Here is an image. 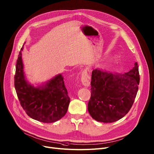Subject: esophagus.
Wrapping results in <instances>:
<instances>
[{
  "label": "esophagus",
  "instance_id": "obj_1",
  "mask_svg": "<svg viewBox=\"0 0 154 154\" xmlns=\"http://www.w3.org/2000/svg\"><path fill=\"white\" fill-rule=\"evenodd\" d=\"M81 82L82 83V84L85 87H88L90 85L91 78L88 75V74L86 71H83L81 74Z\"/></svg>",
  "mask_w": 154,
  "mask_h": 154
}]
</instances>
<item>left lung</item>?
Returning <instances> with one entry per match:
<instances>
[{
    "label": "left lung",
    "instance_id": "obj_1",
    "mask_svg": "<svg viewBox=\"0 0 154 154\" xmlns=\"http://www.w3.org/2000/svg\"><path fill=\"white\" fill-rule=\"evenodd\" d=\"M137 63L128 72L113 74L94 69L88 110L97 122L112 123L127 114L133 104L139 84Z\"/></svg>",
    "mask_w": 154,
    "mask_h": 154
}]
</instances>
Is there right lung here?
<instances>
[{
  "label": "right lung",
  "mask_w": 154,
  "mask_h": 154,
  "mask_svg": "<svg viewBox=\"0 0 154 154\" xmlns=\"http://www.w3.org/2000/svg\"><path fill=\"white\" fill-rule=\"evenodd\" d=\"M23 47L17 60L15 88L21 106L27 116L43 123H53L66 114L70 97L62 74H58L42 86L35 87L25 78L21 57Z\"/></svg>",
  "instance_id": "1"
}]
</instances>
